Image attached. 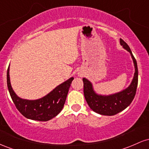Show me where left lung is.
<instances>
[{"label":"left lung","instance_id":"1","mask_svg":"<svg viewBox=\"0 0 149 149\" xmlns=\"http://www.w3.org/2000/svg\"><path fill=\"white\" fill-rule=\"evenodd\" d=\"M120 43L131 54L134 65V74L130 85L123 91L110 95H101L95 92L92 83L83 78L84 96L87 103L93 111L104 116H113L125 109L134 100L138 84V68L136 61L130 47L123 39Z\"/></svg>","mask_w":149,"mask_h":149}]
</instances>
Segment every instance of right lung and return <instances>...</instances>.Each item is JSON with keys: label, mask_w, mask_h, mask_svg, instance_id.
Returning <instances> with one entry per match:
<instances>
[{"label": "right lung", "mask_w": 149, "mask_h": 149, "mask_svg": "<svg viewBox=\"0 0 149 149\" xmlns=\"http://www.w3.org/2000/svg\"><path fill=\"white\" fill-rule=\"evenodd\" d=\"M10 67L7 71V84L10 97L18 111L26 118L47 121L55 117L62 110L73 77L70 78L42 98L28 100L20 98L15 94L10 80Z\"/></svg>", "instance_id": "obj_1"}]
</instances>
